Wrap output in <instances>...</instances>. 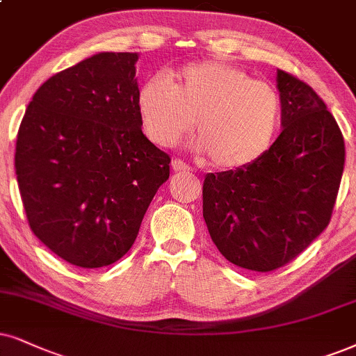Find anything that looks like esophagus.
<instances>
[{"label": "esophagus", "instance_id": "34e87169", "mask_svg": "<svg viewBox=\"0 0 356 356\" xmlns=\"http://www.w3.org/2000/svg\"><path fill=\"white\" fill-rule=\"evenodd\" d=\"M170 165H172V169L175 170V172H188V170H191V168H188V165L184 163V161L177 159V157H175V159H172V163H170Z\"/></svg>", "mask_w": 356, "mask_h": 356}]
</instances>
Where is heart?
Listing matches in <instances>:
<instances>
[{"mask_svg":"<svg viewBox=\"0 0 356 356\" xmlns=\"http://www.w3.org/2000/svg\"><path fill=\"white\" fill-rule=\"evenodd\" d=\"M136 108L146 138L159 147L177 145L195 120V146L223 170L256 163L271 146L282 111L271 83L222 60L187 64L169 80L151 77L139 88Z\"/></svg>","mask_w":356,"mask_h":356,"instance_id":"heart-1","label":"heart"}]
</instances>
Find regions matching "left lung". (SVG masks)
Returning <instances> with one entry per match:
<instances>
[{"mask_svg": "<svg viewBox=\"0 0 356 356\" xmlns=\"http://www.w3.org/2000/svg\"><path fill=\"white\" fill-rule=\"evenodd\" d=\"M281 124L253 164L207 174L204 218L220 253L268 273L299 256L330 222L345 164V143L322 98L277 70Z\"/></svg>", "mask_w": 356, "mask_h": 356, "instance_id": "left-lung-1", "label": "left lung"}]
</instances>
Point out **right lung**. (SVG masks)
Returning a JSON list of instances; mask_svg holds the SVG:
<instances>
[{
	"label": "right lung",
	"instance_id": "obj_1",
	"mask_svg": "<svg viewBox=\"0 0 356 356\" xmlns=\"http://www.w3.org/2000/svg\"><path fill=\"white\" fill-rule=\"evenodd\" d=\"M136 52H100L46 80L17 131L15 168L35 236L79 268L136 240L170 157L143 134Z\"/></svg>",
	"mask_w": 356,
	"mask_h": 356
}]
</instances>
